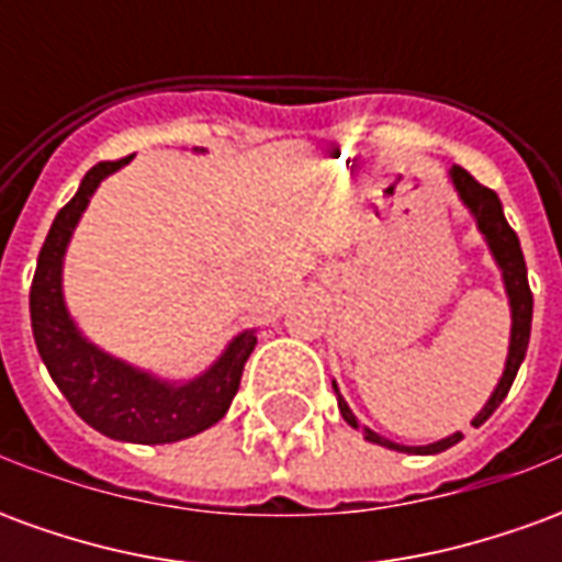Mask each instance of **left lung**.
Here are the masks:
<instances>
[{"mask_svg": "<svg viewBox=\"0 0 562 562\" xmlns=\"http://www.w3.org/2000/svg\"><path fill=\"white\" fill-rule=\"evenodd\" d=\"M451 180H454V189H458V195L463 198V204L472 210V216L479 222L484 240H487L491 252H494L496 265L503 270L508 304H512V342H508L506 370H503V379H499V385H496V391L491 394V401L484 403L482 413L472 418V427H479V424H484L496 413L499 403L506 401L508 389H512V382L518 376L520 361H524V355H527L532 325V292L530 282H527V261H524V252H520L518 234L512 232V225L506 222V213H503V204H499V198H496L494 189H487V186L479 183V180H475L470 171H463L460 165L451 168ZM334 391H337V385H334ZM337 403H340L342 418L352 424L355 430H364V439L376 442V446L394 448V451H406V454H439V451L458 446L460 439H463V434H451L446 436V439L434 442V446H397V442H391L385 436H379L373 434V430L361 427V422L355 418L352 409H349L346 401L340 397V391H337Z\"/></svg>", "mask_w": 562, "mask_h": 562, "instance_id": "8db88e82", "label": "left lung"}]
</instances>
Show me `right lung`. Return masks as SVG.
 Segmentation results:
<instances>
[{"mask_svg": "<svg viewBox=\"0 0 562 562\" xmlns=\"http://www.w3.org/2000/svg\"><path fill=\"white\" fill-rule=\"evenodd\" d=\"M126 161L92 165L80 180L78 195L56 213L32 277L30 316L47 373L83 422L111 439L161 446L201 434L228 413L240 389L246 358L256 349V330L240 334L204 376L186 385H168L147 376L80 337L63 301V256L95 186Z\"/></svg>", "mask_w": 562, "mask_h": 562, "instance_id": "right-lung-1", "label": "right lung"}]
</instances>
